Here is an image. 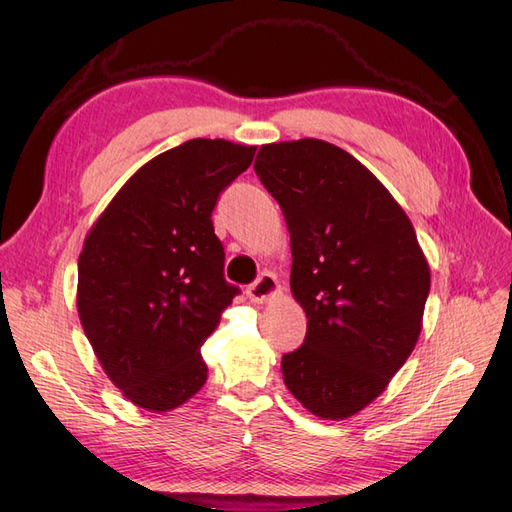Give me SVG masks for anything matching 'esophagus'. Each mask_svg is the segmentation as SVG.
I'll return each instance as SVG.
<instances>
[{
  "instance_id": "1",
  "label": "esophagus",
  "mask_w": 512,
  "mask_h": 512,
  "mask_svg": "<svg viewBox=\"0 0 512 512\" xmlns=\"http://www.w3.org/2000/svg\"><path fill=\"white\" fill-rule=\"evenodd\" d=\"M277 292H280V282H277V277L273 273L267 271L247 288V297L252 299V303H269Z\"/></svg>"
}]
</instances>
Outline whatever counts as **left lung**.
<instances>
[{
	"label": "left lung",
	"mask_w": 512,
	"mask_h": 512,
	"mask_svg": "<svg viewBox=\"0 0 512 512\" xmlns=\"http://www.w3.org/2000/svg\"><path fill=\"white\" fill-rule=\"evenodd\" d=\"M254 170L284 211L290 290L307 316L284 382L312 414L348 418L414 350L429 265L404 209L348 151L318 138L262 145Z\"/></svg>",
	"instance_id": "8db88e82"
}]
</instances>
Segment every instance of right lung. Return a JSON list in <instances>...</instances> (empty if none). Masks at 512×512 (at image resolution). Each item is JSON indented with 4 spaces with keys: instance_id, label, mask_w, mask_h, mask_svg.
Instances as JSON below:
<instances>
[{
    "instance_id": "right-lung-1",
    "label": "right lung",
    "mask_w": 512,
    "mask_h": 512,
    "mask_svg": "<svg viewBox=\"0 0 512 512\" xmlns=\"http://www.w3.org/2000/svg\"><path fill=\"white\" fill-rule=\"evenodd\" d=\"M256 147L192 138L128 179L79 256V318L132 404L166 412L207 380L200 346L241 292L224 280L211 213Z\"/></svg>"
}]
</instances>
